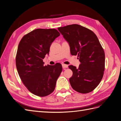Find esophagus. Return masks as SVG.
Returning <instances> with one entry per match:
<instances>
[{
	"instance_id": "34e87169",
	"label": "esophagus",
	"mask_w": 121,
	"mask_h": 121,
	"mask_svg": "<svg viewBox=\"0 0 121 121\" xmlns=\"http://www.w3.org/2000/svg\"><path fill=\"white\" fill-rule=\"evenodd\" d=\"M62 67H63V68L65 69V68H67L68 67V65H67L63 64V65H62Z\"/></svg>"
}]
</instances>
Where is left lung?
Here are the masks:
<instances>
[{
    "label": "left lung",
    "mask_w": 121,
    "mask_h": 121,
    "mask_svg": "<svg viewBox=\"0 0 121 121\" xmlns=\"http://www.w3.org/2000/svg\"><path fill=\"white\" fill-rule=\"evenodd\" d=\"M68 42L73 56L78 55L79 68L70 65L73 71L69 79L73 89L81 93L91 92L103 77L105 67L104 50L94 33L77 24L58 28Z\"/></svg>",
    "instance_id": "obj_1"
}]
</instances>
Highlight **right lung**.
<instances>
[{
	"label": "right lung",
	"instance_id": "1",
	"mask_svg": "<svg viewBox=\"0 0 121 121\" xmlns=\"http://www.w3.org/2000/svg\"><path fill=\"white\" fill-rule=\"evenodd\" d=\"M60 33L54 29H37L25 35L18 46L16 63L20 77L29 91L44 97L54 91L61 65H44L43 59Z\"/></svg>",
	"mask_w": 121,
	"mask_h": 121
}]
</instances>
